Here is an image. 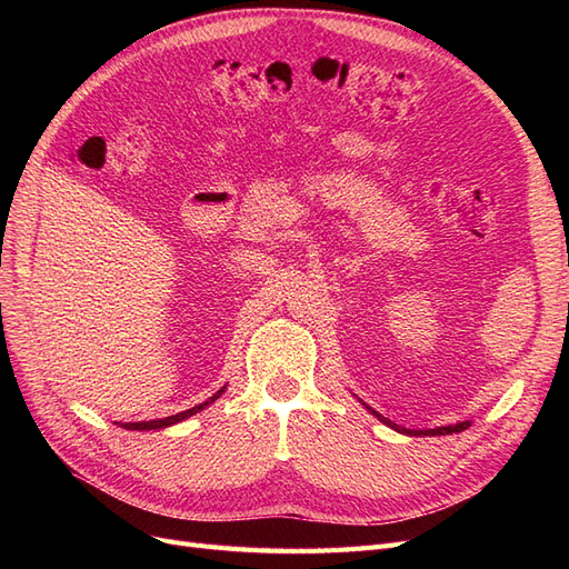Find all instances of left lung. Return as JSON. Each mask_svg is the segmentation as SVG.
I'll use <instances>...</instances> for the list:
<instances>
[{
	"mask_svg": "<svg viewBox=\"0 0 569 569\" xmlns=\"http://www.w3.org/2000/svg\"><path fill=\"white\" fill-rule=\"evenodd\" d=\"M366 406V403H363ZM370 412H372V416L377 418V420H380V422H385V425H389L391 429H396V432H401V435H432V437H437V435H453V432H462V429H468L470 427V420H465V422H458V425H449V427H437V429H406V427H399V425H393L391 420H387V418H382L380 416V412H377V410H372L370 406H366Z\"/></svg>",
	"mask_w": 569,
	"mask_h": 569,
	"instance_id": "8db88e82",
	"label": "left lung"
}]
</instances>
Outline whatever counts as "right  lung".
Instances as JSON below:
<instances>
[{
    "mask_svg": "<svg viewBox=\"0 0 569 569\" xmlns=\"http://www.w3.org/2000/svg\"><path fill=\"white\" fill-rule=\"evenodd\" d=\"M226 391V387H222L220 391H216L209 401H203V403H199V406H194V408H189V410H182V412H178V416H170V418H163V420H144V422H126V425H120V427H126V429H137V432H144V429H163V427H170V425H176V422H182V420H187V418H192L194 412H199V410H203L206 406H211L216 399H220V393Z\"/></svg>",
    "mask_w": 569,
    "mask_h": 569,
    "instance_id": "right-lung-1",
    "label": "right lung"
}]
</instances>
